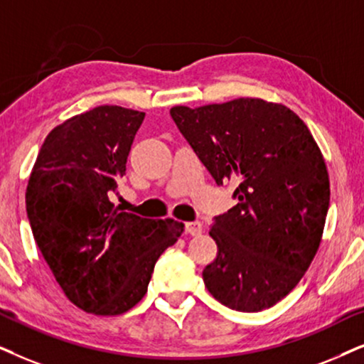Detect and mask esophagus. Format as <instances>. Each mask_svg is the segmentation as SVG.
Returning a JSON list of instances; mask_svg holds the SVG:
<instances>
[{
  "label": "esophagus",
  "mask_w": 364,
  "mask_h": 364,
  "mask_svg": "<svg viewBox=\"0 0 364 364\" xmlns=\"http://www.w3.org/2000/svg\"><path fill=\"white\" fill-rule=\"evenodd\" d=\"M201 232H203V223H201V222L186 223V233H188V235L196 237V235H200Z\"/></svg>",
  "instance_id": "esophagus-1"
}]
</instances>
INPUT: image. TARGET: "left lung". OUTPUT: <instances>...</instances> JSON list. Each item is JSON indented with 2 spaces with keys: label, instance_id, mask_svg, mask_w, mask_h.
I'll list each match as a JSON object with an SVG mask.
<instances>
[{
  "label": "left lung",
  "instance_id": "left-lung-1",
  "mask_svg": "<svg viewBox=\"0 0 364 364\" xmlns=\"http://www.w3.org/2000/svg\"><path fill=\"white\" fill-rule=\"evenodd\" d=\"M218 186L238 203L213 218L218 255L206 289L233 311L277 304L311 265L329 208V176L314 137L285 105L235 99L169 110Z\"/></svg>",
  "mask_w": 364,
  "mask_h": 364
}]
</instances>
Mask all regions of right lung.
I'll use <instances>...</instances> for the list:
<instances>
[{"mask_svg": "<svg viewBox=\"0 0 364 364\" xmlns=\"http://www.w3.org/2000/svg\"><path fill=\"white\" fill-rule=\"evenodd\" d=\"M144 112L99 105L60 124L41 146L26 188L35 242L80 309L117 316L148 292L159 255L185 225L119 211L110 198L126 174Z\"/></svg>", "mask_w": 364, "mask_h": 364, "instance_id": "right-lung-1", "label": "right lung"}]
</instances>
